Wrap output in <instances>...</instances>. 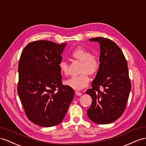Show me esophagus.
Here are the masks:
<instances>
[{
  "mask_svg": "<svg viewBox=\"0 0 146 146\" xmlns=\"http://www.w3.org/2000/svg\"><path fill=\"white\" fill-rule=\"evenodd\" d=\"M75 94H76V95H78V96H81V95H82V93L80 92H79V91H76Z\"/></svg>",
  "mask_w": 146,
  "mask_h": 146,
  "instance_id": "obj_1",
  "label": "esophagus"
}]
</instances>
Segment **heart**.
<instances>
[{
  "instance_id": "heart-1",
  "label": "heart",
  "mask_w": 146,
  "mask_h": 146,
  "mask_svg": "<svg viewBox=\"0 0 146 146\" xmlns=\"http://www.w3.org/2000/svg\"><path fill=\"white\" fill-rule=\"evenodd\" d=\"M71 56L73 59L81 62L80 73L81 74L73 76L65 81V84L76 90H81L89 85L90 78L89 75H94L96 74L100 66V60L98 56L82 47L74 49L71 52ZM58 66L62 74L67 75L68 73V64L64 60H60Z\"/></svg>"
}]
</instances>
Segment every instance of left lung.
<instances>
[{"mask_svg":"<svg viewBox=\"0 0 146 146\" xmlns=\"http://www.w3.org/2000/svg\"><path fill=\"white\" fill-rule=\"evenodd\" d=\"M89 40L98 42L101 52L100 66L92 88L86 92L92 99L87 115L96 123H111L123 113L131 90L127 62L117 44L109 38Z\"/></svg>","mask_w":146,"mask_h":146,"instance_id":"left-lung-1","label":"left lung"}]
</instances>
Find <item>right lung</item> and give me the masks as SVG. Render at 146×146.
<instances>
[{
	"label": "right lung",
	"instance_id": "1",
	"mask_svg": "<svg viewBox=\"0 0 146 146\" xmlns=\"http://www.w3.org/2000/svg\"><path fill=\"white\" fill-rule=\"evenodd\" d=\"M65 45L34 41L20 57L18 94L27 118L39 126L60 123L74 97L72 87L62 84L58 66Z\"/></svg>",
	"mask_w": 146,
	"mask_h": 146
}]
</instances>
